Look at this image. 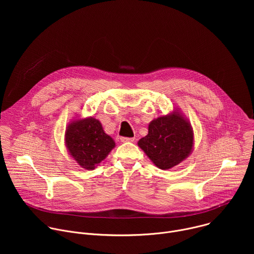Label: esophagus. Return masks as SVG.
Returning a JSON list of instances; mask_svg holds the SVG:
<instances>
[{"mask_svg": "<svg viewBox=\"0 0 254 254\" xmlns=\"http://www.w3.org/2000/svg\"><path fill=\"white\" fill-rule=\"evenodd\" d=\"M134 137H126V136H122L121 137V141L123 142H127V141H133Z\"/></svg>", "mask_w": 254, "mask_h": 254, "instance_id": "obj_1", "label": "esophagus"}]
</instances>
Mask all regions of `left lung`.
<instances>
[{"label":"left lung","mask_w":254,"mask_h":254,"mask_svg":"<svg viewBox=\"0 0 254 254\" xmlns=\"http://www.w3.org/2000/svg\"><path fill=\"white\" fill-rule=\"evenodd\" d=\"M137 144L158 168L167 170L180 164L191 153L192 128L182 116L175 112L154 120L149 126V133Z\"/></svg>","instance_id":"8db88e82"}]
</instances>
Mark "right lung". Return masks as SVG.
Instances as JSON below:
<instances>
[{"instance_id":"right-lung-1","label":"right lung","mask_w":254,"mask_h":254,"mask_svg":"<svg viewBox=\"0 0 254 254\" xmlns=\"http://www.w3.org/2000/svg\"><path fill=\"white\" fill-rule=\"evenodd\" d=\"M65 141L70 155L88 170H93L116 146L114 139L104 132L99 121L93 118L68 126Z\"/></svg>"}]
</instances>
